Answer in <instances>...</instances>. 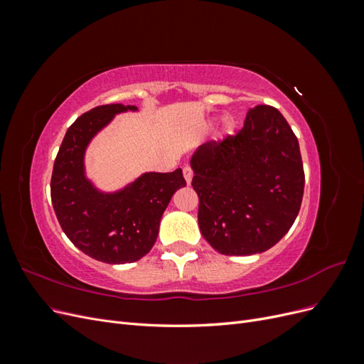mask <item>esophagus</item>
<instances>
[{"instance_id": "obj_1", "label": "esophagus", "mask_w": 364, "mask_h": 364, "mask_svg": "<svg viewBox=\"0 0 364 364\" xmlns=\"http://www.w3.org/2000/svg\"><path fill=\"white\" fill-rule=\"evenodd\" d=\"M183 178H185V182L186 183H191L193 181V170L190 167H183Z\"/></svg>"}]
</instances>
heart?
<instances>
[{
	"label": "heart",
	"instance_id": "heart-1",
	"mask_svg": "<svg viewBox=\"0 0 364 364\" xmlns=\"http://www.w3.org/2000/svg\"><path fill=\"white\" fill-rule=\"evenodd\" d=\"M237 129V121L234 117H225L223 118V123H222V130H223V136H228V135H232L234 132Z\"/></svg>",
	"mask_w": 364,
	"mask_h": 364
}]
</instances>
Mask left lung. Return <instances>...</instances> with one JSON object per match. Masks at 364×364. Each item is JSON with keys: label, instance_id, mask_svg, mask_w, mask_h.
I'll use <instances>...</instances> for the list:
<instances>
[{"label": "left lung", "instance_id": "1", "mask_svg": "<svg viewBox=\"0 0 364 364\" xmlns=\"http://www.w3.org/2000/svg\"><path fill=\"white\" fill-rule=\"evenodd\" d=\"M203 238L223 255L266 252L289 232L304 196L299 142L272 106L250 109L245 126L191 156Z\"/></svg>", "mask_w": 364, "mask_h": 364}]
</instances>
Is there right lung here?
Returning <instances> with one entry per match:
<instances>
[{"instance_id":"add662e5","label":"right lung","mask_w":364,"mask_h":364,"mask_svg":"<svg viewBox=\"0 0 364 364\" xmlns=\"http://www.w3.org/2000/svg\"><path fill=\"white\" fill-rule=\"evenodd\" d=\"M124 112H138V107L105 105L77 118L65 134L51 176V202L65 235L87 257L107 264L147 255L173 194L186 185L181 168L146 171L114 191L87 178V147Z\"/></svg>"}]
</instances>
